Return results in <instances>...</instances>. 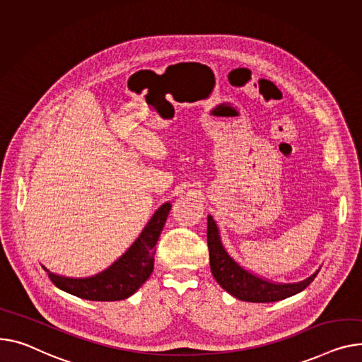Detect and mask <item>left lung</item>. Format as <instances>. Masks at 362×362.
<instances>
[{
	"label": "left lung",
	"instance_id": "left-lung-1",
	"mask_svg": "<svg viewBox=\"0 0 362 362\" xmlns=\"http://www.w3.org/2000/svg\"><path fill=\"white\" fill-rule=\"evenodd\" d=\"M206 240L209 249L211 272L224 290L233 297L250 303H274L301 293L319 274L297 284H276L246 271L227 253L223 246L220 230L211 215H208Z\"/></svg>",
	"mask_w": 362,
	"mask_h": 362
}]
</instances>
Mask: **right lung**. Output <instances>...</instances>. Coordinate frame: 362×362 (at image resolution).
Returning <instances> with one entry per match:
<instances>
[{
    "instance_id": "1",
    "label": "right lung",
    "mask_w": 362,
    "mask_h": 362,
    "mask_svg": "<svg viewBox=\"0 0 362 362\" xmlns=\"http://www.w3.org/2000/svg\"><path fill=\"white\" fill-rule=\"evenodd\" d=\"M172 204H163L142 230L135 243L103 272L88 278H66L43 269L59 290L91 301H117L131 297L154 269L158 237Z\"/></svg>"
}]
</instances>
